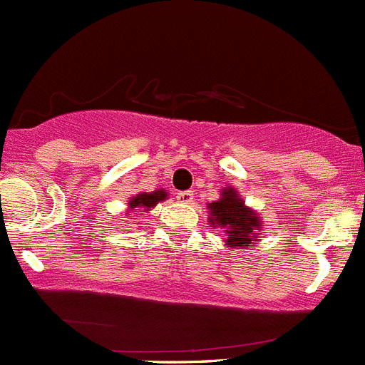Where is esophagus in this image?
Masks as SVG:
<instances>
[{
	"mask_svg": "<svg viewBox=\"0 0 365 365\" xmlns=\"http://www.w3.org/2000/svg\"><path fill=\"white\" fill-rule=\"evenodd\" d=\"M176 200H178V203H183V205L192 203L194 190H183V192H178L176 194Z\"/></svg>",
	"mask_w": 365,
	"mask_h": 365,
	"instance_id": "esophagus-1",
	"label": "esophagus"
}]
</instances>
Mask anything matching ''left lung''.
<instances>
[{
  "mask_svg": "<svg viewBox=\"0 0 365 365\" xmlns=\"http://www.w3.org/2000/svg\"><path fill=\"white\" fill-rule=\"evenodd\" d=\"M208 225L225 233L228 247H244L257 244L264 235V221L255 208L247 207L237 189L232 185L222 187L217 201L208 203Z\"/></svg>",
  "mask_w": 365,
  "mask_h": 365,
  "instance_id": "1",
  "label": "left lung"
}]
</instances>
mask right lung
I'll return each instance as SVG.
<instances>
[{"label": "right lung", "mask_w": 365, "mask_h": 365, "mask_svg": "<svg viewBox=\"0 0 365 365\" xmlns=\"http://www.w3.org/2000/svg\"><path fill=\"white\" fill-rule=\"evenodd\" d=\"M168 200V192L164 189L153 190V192H139L135 196H132L128 200V207H126V215L130 217V214L135 210H153L160 201Z\"/></svg>", "instance_id": "obj_1"}]
</instances>
